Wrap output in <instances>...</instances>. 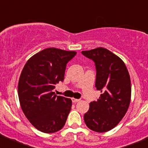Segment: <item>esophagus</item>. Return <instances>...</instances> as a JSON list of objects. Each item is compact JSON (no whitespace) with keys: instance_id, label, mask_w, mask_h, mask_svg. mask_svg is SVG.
<instances>
[{"instance_id":"34e87169","label":"esophagus","mask_w":148,"mask_h":148,"mask_svg":"<svg viewBox=\"0 0 148 148\" xmlns=\"http://www.w3.org/2000/svg\"><path fill=\"white\" fill-rule=\"evenodd\" d=\"M80 101V99H74V98H73L72 99V101H73V103H75V102H78V101Z\"/></svg>"}]
</instances>
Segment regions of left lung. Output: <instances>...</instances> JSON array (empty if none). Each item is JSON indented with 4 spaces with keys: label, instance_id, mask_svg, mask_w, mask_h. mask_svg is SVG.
<instances>
[{
    "label": "left lung",
    "instance_id": "8db88e82",
    "mask_svg": "<svg viewBox=\"0 0 148 148\" xmlns=\"http://www.w3.org/2000/svg\"><path fill=\"white\" fill-rule=\"evenodd\" d=\"M82 53L95 63V87L102 93L90 102L84 119L90 130L109 131L122 119L130 105V75L122 60L108 49L99 47Z\"/></svg>",
    "mask_w": 148,
    "mask_h": 148
}]
</instances>
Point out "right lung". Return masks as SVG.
Here are the masks:
<instances>
[{
  "instance_id": "add662e5",
  "label": "right lung",
  "mask_w": 148,
  "mask_h": 148,
  "mask_svg": "<svg viewBox=\"0 0 148 148\" xmlns=\"http://www.w3.org/2000/svg\"><path fill=\"white\" fill-rule=\"evenodd\" d=\"M75 51L47 48L26 63L18 82V97L23 113L36 129L55 133L64 126L72 101L55 95L56 84L63 82L67 63Z\"/></svg>"
}]
</instances>
